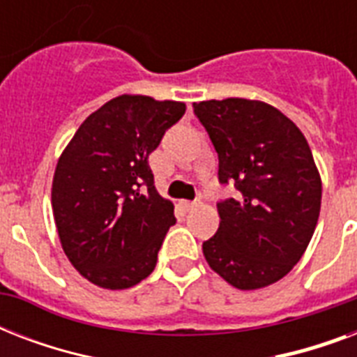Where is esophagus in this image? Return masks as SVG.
<instances>
[{"label":"esophagus","instance_id":"esophagus-1","mask_svg":"<svg viewBox=\"0 0 357 357\" xmlns=\"http://www.w3.org/2000/svg\"><path fill=\"white\" fill-rule=\"evenodd\" d=\"M181 206H183L185 211H190V209H195L198 206V202H181Z\"/></svg>","mask_w":357,"mask_h":357}]
</instances>
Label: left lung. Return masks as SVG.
I'll return each instance as SVG.
<instances>
[{"mask_svg":"<svg viewBox=\"0 0 357 357\" xmlns=\"http://www.w3.org/2000/svg\"><path fill=\"white\" fill-rule=\"evenodd\" d=\"M192 111L218 153V181L237 190L217 204L220 226L204 255L234 287H266L298 263L319 220L322 185L310 144L268 103L228 98Z\"/></svg>","mask_w":357,"mask_h":357,"instance_id":"left-lung-1","label":"left lung"}]
</instances>
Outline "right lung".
<instances>
[{"label":"right lung","instance_id":"1","mask_svg":"<svg viewBox=\"0 0 357 357\" xmlns=\"http://www.w3.org/2000/svg\"><path fill=\"white\" fill-rule=\"evenodd\" d=\"M185 114V103L123 96L75 131L53 176L52 206L70 263L105 289L150 276L174 206L159 196L148 157Z\"/></svg>","mask_w":357,"mask_h":357}]
</instances>
